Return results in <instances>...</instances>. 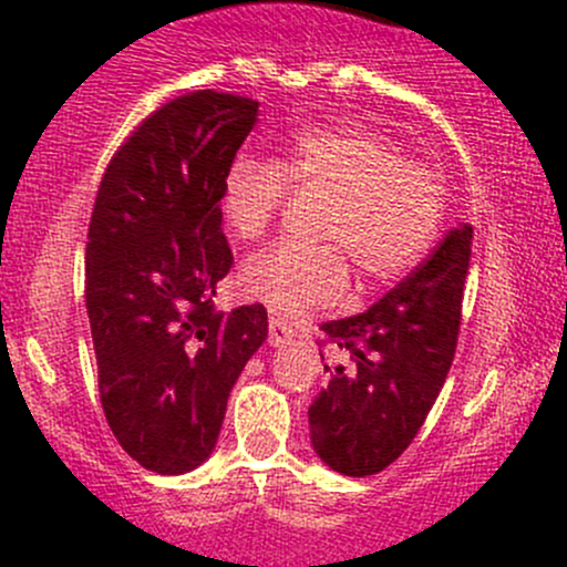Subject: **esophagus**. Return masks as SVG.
Here are the masks:
<instances>
[{
  "label": "esophagus",
  "mask_w": 567,
  "mask_h": 567,
  "mask_svg": "<svg viewBox=\"0 0 567 567\" xmlns=\"http://www.w3.org/2000/svg\"><path fill=\"white\" fill-rule=\"evenodd\" d=\"M291 338H295V330L281 319L270 317V347H286L291 343Z\"/></svg>",
  "instance_id": "esophagus-1"
}]
</instances>
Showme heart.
I'll return each instance as SVG.
<instances>
[{"mask_svg":"<svg viewBox=\"0 0 567 567\" xmlns=\"http://www.w3.org/2000/svg\"><path fill=\"white\" fill-rule=\"evenodd\" d=\"M291 188L330 194L319 218L324 245L278 243L243 265V289L276 317L338 306L349 261L365 284L406 276L434 243L442 218L440 177L379 133L324 127L302 133L284 163L237 155L220 179V213L240 240L276 224Z\"/></svg>","mask_w":567,"mask_h":567,"instance_id":"1","label":"heart"}]
</instances>
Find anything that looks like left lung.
<instances>
[{
  "instance_id": "obj_1",
  "label": "left lung",
  "mask_w": 567,
  "mask_h": 567,
  "mask_svg": "<svg viewBox=\"0 0 567 567\" xmlns=\"http://www.w3.org/2000/svg\"><path fill=\"white\" fill-rule=\"evenodd\" d=\"M472 226L447 231L434 254L365 313L324 322L330 382L308 410L317 456L341 475H377L429 417L456 354ZM322 352V360H324Z\"/></svg>"
}]
</instances>
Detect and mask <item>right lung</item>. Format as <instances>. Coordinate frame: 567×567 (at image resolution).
<instances>
[{
  "instance_id": "add662e5",
  "label": "right lung",
  "mask_w": 567,
  "mask_h": 567,
  "mask_svg": "<svg viewBox=\"0 0 567 567\" xmlns=\"http://www.w3.org/2000/svg\"><path fill=\"white\" fill-rule=\"evenodd\" d=\"M259 103L196 90L161 106L103 172L86 235V313L116 442L183 475L213 453L231 388L267 338L265 306L215 311L235 265L220 179Z\"/></svg>"
}]
</instances>
